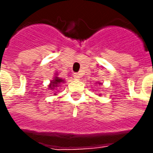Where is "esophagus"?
Returning a JSON list of instances; mask_svg holds the SVG:
<instances>
[{
    "instance_id": "1",
    "label": "esophagus",
    "mask_w": 153,
    "mask_h": 153,
    "mask_svg": "<svg viewBox=\"0 0 153 153\" xmlns=\"http://www.w3.org/2000/svg\"><path fill=\"white\" fill-rule=\"evenodd\" d=\"M74 78L76 79V80H79V79L81 78V76H80V74L79 73H74Z\"/></svg>"
}]
</instances>
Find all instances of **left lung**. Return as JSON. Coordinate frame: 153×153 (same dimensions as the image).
Here are the masks:
<instances>
[{
	"label": "left lung",
	"instance_id": "left-lung-1",
	"mask_svg": "<svg viewBox=\"0 0 153 153\" xmlns=\"http://www.w3.org/2000/svg\"><path fill=\"white\" fill-rule=\"evenodd\" d=\"M100 84H101V83H100Z\"/></svg>",
	"mask_w": 153,
	"mask_h": 153
}]
</instances>
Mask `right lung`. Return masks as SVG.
<instances>
[{"instance_id":"add662e5","label":"right lung","mask_w":153,"mask_h":153,"mask_svg":"<svg viewBox=\"0 0 153 153\" xmlns=\"http://www.w3.org/2000/svg\"><path fill=\"white\" fill-rule=\"evenodd\" d=\"M64 82V81H63L62 78H59L58 76H55L54 80H52L51 82L50 86H49V88L50 89H54L55 87H56L58 86L60 83Z\"/></svg>"}]
</instances>
